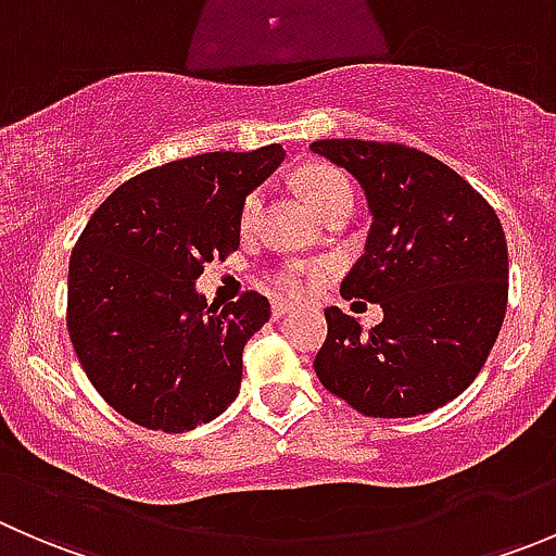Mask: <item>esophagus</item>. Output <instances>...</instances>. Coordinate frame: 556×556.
<instances>
[{
    "mask_svg": "<svg viewBox=\"0 0 556 556\" xmlns=\"http://www.w3.org/2000/svg\"><path fill=\"white\" fill-rule=\"evenodd\" d=\"M290 309H293V306H290V304H279V301H277V304L271 306V317L274 319H282L285 314H290Z\"/></svg>",
    "mask_w": 556,
    "mask_h": 556,
    "instance_id": "obj_1",
    "label": "esophagus"
}]
</instances>
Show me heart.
I'll return each mask as SVG.
<instances>
[{
	"label": "heart",
	"instance_id": "b5f03b06",
	"mask_svg": "<svg viewBox=\"0 0 556 556\" xmlns=\"http://www.w3.org/2000/svg\"><path fill=\"white\" fill-rule=\"evenodd\" d=\"M299 182L301 195L312 204V210L317 212L319 217L328 215L330 210L341 204H352V185L350 179L344 177L339 169L325 164H309L299 172L295 177ZM257 210H261V193L247 195L242 206V226L250 228L252 220H255ZM274 290L279 295H288V299H301V295L309 290V277H306V268L301 263H285L274 271L271 277Z\"/></svg>",
	"mask_w": 556,
	"mask_h": 556
}]
</instances>
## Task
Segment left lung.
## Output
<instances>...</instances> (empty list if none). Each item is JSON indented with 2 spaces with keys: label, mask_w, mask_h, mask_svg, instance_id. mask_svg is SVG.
Returning a JSON list of instances; mask_svg holds the SVG:
<instances>
[{
  "label": "left lung",
  "mask_w": 556,
  "mask_h": 556,
  "mask_svg": "<svg viewBox=\"0 0 556 556\" xmlns=\"http://www.w3.org/2000/svg\"><path fill=\"white\" fill-rule=\"evenodd\" d=\"M312 150L361 182L366 252L344 299L379 304L366 330L339 306L314 371L366 417H417L454 401L481 371L508 301V247L495 210L450 166L395 142L319 139Z\"/></svg>",
  "instance_id": "obj_1"
}]
</instances>
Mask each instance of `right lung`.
Here are the masks:
<instances>
[{
	"instance_id": "right-lung-1",
	"label": "right lung",
	"mask_w": 556,
	"mask_h": 556,
	"mask_svg": "<svg viewBox=\"0 0 556 556\" xmlns=\"http://www.w3.org/2000/svg\"><path fill=\"white\" fill-rule=\"evenodd\" d=\"M282 144L204 153L123 182L70 257L66 328L99 395L131 422L182 433L242 387V352L271 317L261 293L206 304L204 263L239 247L244 199L277 172Z\"/></svg>"
}]
</instances>
